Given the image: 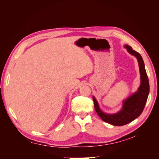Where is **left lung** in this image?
Wrapping results in <instances>:
<instances>
[{
    "instance_id": "8db88e82",
    "label": "left lung",
    "mask_w": 159,
    "mask_h": 159,
    "mask_svg": "<svg viewBox=\"0 0 159 159\" xmlns=\"http://www.w3.org/2000/svg\"><path fill=\"white\" fill-rule=\"evenodd\" d=\"M124 47L130 54L134 56L138 61L140 71L141 84L137 91L123 101L121 109L115 113H107L100 109L97 99L93 96L95 109L103 121L114 126H122L133 121L140 115L145 106L149 93V82L145 64L141 54L126 44Z\"/></svg>"
}]
</instances>
